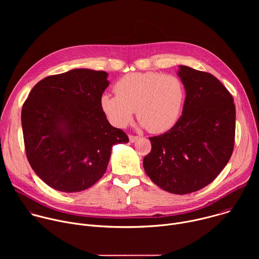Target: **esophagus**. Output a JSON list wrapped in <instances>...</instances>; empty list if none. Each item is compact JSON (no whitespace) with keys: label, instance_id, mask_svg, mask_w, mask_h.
<instances>
[{"label":"esophagus","instance_id":"obj_1","mask_svg":"<svg viewBox=\"0 0 259 259\" xmlns=\"http://www.w3.org/2000/svg\"><path fill=\"white\" fill-rule=\"evenodd\" d=\"M137 139H138V136H136V135H129V140L131 142H135Z\"/></svg>","mask_w":259,"mask_h":259}]
</instances>
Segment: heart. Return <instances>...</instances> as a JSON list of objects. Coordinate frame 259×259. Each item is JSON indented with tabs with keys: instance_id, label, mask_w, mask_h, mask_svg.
I'll use <instances>...</instances> for the list:
<instances>
[{
	"instance_id": "heart-1",
	"label": "heart",
	"mask_w": 259,
	"mask_h": 259,
	"mask_svg": "<svg viewBox=\"0 0 259 259\" xmlns=\"http://www.w3.org/2000/svg\"><path fill=\"white\" fill-rule=\"evenodd\" d=\"M114 90L117 95L100 96V107L109 123L125 128L136 109L140 125L155 134L176 124L186 95L178 77L157 71L127 73L117 81Z\"/></svg>"
}]
</instances>
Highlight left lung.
<instances>
[{
  "label": "left lung",
  "instance_id": "obj_1",
  "mask_svg": "<svg viewBox=\"0 0 259 259\" xmlns=\"http://www.w3.org/2000/svg\"><path fill=\"white\" fill-rule=\"evenodd\" d=\"M187 96L182 115L164 134L150 137L144 170L162 190L186 195L211 183L230 161L235 144L236 106L213 75L180 65Z\"/></svg>",
  "mask_w": 259,
  "mask_h": 259
}]
</instances>
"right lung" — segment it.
Here are the masks:
<instances>
[{
  "label": "right lung",
  "instance_id": "1",
  "mask_svg": "<svg viewBox=\"0 0 259 259\" xmlns=\"http://www.w3.org/2000/svg\"><path fill=\"white\" fill-rule=\"evenodd\" d=\"M107 76L87 68L49 76L34 85L23 103L26 158L35 174L56 191L91 188L105 173L113 145L129 141L100 107Z\"/></svg>",
  "mask_w": 259,
  "mask_h": 259
}]
</instances>
